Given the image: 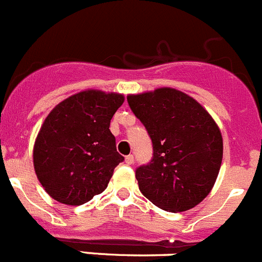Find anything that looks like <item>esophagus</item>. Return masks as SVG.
Returning a JSON list of instances; mask_svg holds the SVG:
<instances>
[{
  "instance_id": "obj_1",
  "label": "esophagus",
  "mask_w": 262,
  "mask_h": 262,
  "mask_svg": "<svg viewBox=\"0 0 262 262\" xmlns=\"http://www.w3.org/2000/svg\"><path fill=\"white\" fill-rule=\"evenodd\" d=\"M124 162H126L127 164H133L134 163V156H133V154L127 156L126 158H124Z\"/></svg>"
}]
</instances>
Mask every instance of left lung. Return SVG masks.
Returning <instances> with one entry per match:
<instances>
[{"label":"left lung","mask_w":262,"mask_h":262,"mask_svg":"<svg viewBox=\"0 0 262 262\" xmlns=\"http://www.w3.org/2000/svg\"><path fill=\"white\" fill-rule=\"evenodd\" d=\"M127 101L153 143L150 163L136 170L143 195L168 212L195 207L212 190L220 171L217 123L195 99L171 87L128 95Z\"/></svg>","instance_id":"obj_1"}]
</instances>
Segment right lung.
Wrapping results in <instances>:
<instances>
[{
  "mask_svg": "<svg viewBox=\"0 0 262 262\" xmlns=\"http://www.w3.org/2000/svg\"><path fill=\"white\" fill-rule=\"evenodd\" d=\"M123 101L122 94L84 90L50 112L34 141L33 166L51 198L79 206L105 190L124 159L109 129Z\"/></svg>",
  "mask_w": 262,
  "mask_h": 262,
  "instance_id": "1",
  "label": "right lung"
}]
</instances>
